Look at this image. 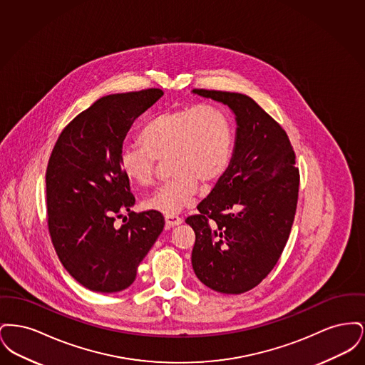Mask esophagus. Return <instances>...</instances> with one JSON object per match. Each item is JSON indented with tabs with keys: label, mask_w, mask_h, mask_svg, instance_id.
Masks as SVG:
<instances>
[{
	"label": "esophagus",
	"mask_w": 365,
	"mask_h": 365,
	"mask_svg": "<svg viewBox=\"0 0 365 365\" xmlns=\"http://www.w3.org/2000/svg\"><path fill=\"white\" fill-rule=\"evenodd\" d=\"M182 217H179L178 215H165V225L167 227H175L182 225Z\"/></svg>",
	"instance_id": "esophagus-1"
}]
</instances>
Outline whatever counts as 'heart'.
<instances>
[{"label":"heart","instance_id":"heart-1","mask_svg":"<svg viewBox=\"0 0 365 365\" xmlns=\"http://www.w3.org/2000/svg\"><path fill=\"white\" fill-rule=\"evenodd\" d=\"M138 143L140 148L120 150L122 174L139 187L152 186L156 160L167 157L174 176L145 201V208L175 215L194 202L198 182L210 185L226 173L234 149V125L220 106H183L145 123Z\"/></svg>","mask_w":365,"mask_h":365}]
</instances>
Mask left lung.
<instances>
[{
	"instance_id": "8db88e82",
	"label": "left lung",
	"mask_w": 365,
	"mask_h": 365,
	"mask_svg": "<svg viewBox=\"0 0 365 365\" xmlns=\"http://www.w3.org/2000/svg\"><path fill=\"white\" fill-rule=\"evenodd\" d=\"M194 94L227 105L235 115L234 153L225 175L197 215L192 269L209 289L225 294L252 290L286 246L294 222L299 173L286 131L250 97L194 88Z\"/></svg>"
}]
</instances>
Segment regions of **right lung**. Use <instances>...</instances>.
<instances>
[{"label":"right lung","mask_w":365,"mask_h":365,"mask_svg":"<svg viewBox=\"0 0 365 365\" xmlns=\"http://www.w3.org/2000/svg\"><path fill=\"white\" fill-rule=\"evenodd\" d=\"M163 94L146 88L105 96L79 113L53 148L46 170L49 234L64 268L91 292L127 289L165 225L157 210H130L135 197L119 167L128 130ZM124 211L129 220L118 229L114 222Z\"/></svg>","instance_id":"1"}]
</instances>
